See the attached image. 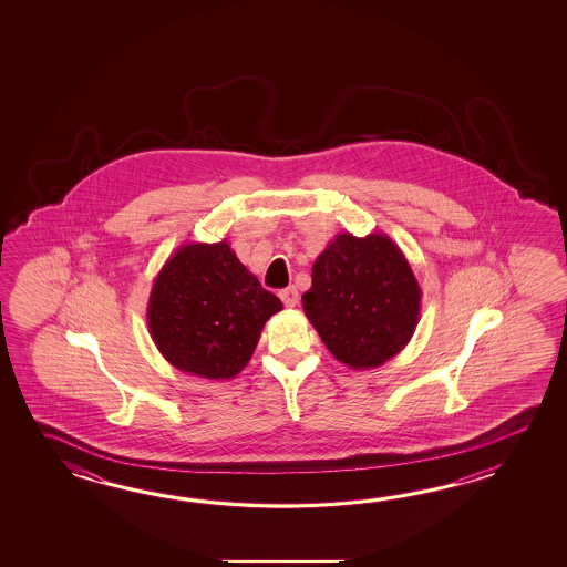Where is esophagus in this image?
Returning a JSON list of instances; mask_svg holds the SVG:
<instances>
[{"mask_svg":"<svg viewBox=\"0 0 567 567\" xmlns=\"http://www.w3.org/2000/svg\"><path fill=\"white\" fill-rule=\"evenodd\" d=\"M279 298L286 303V308H296V303L300 300V293H298V289L293 288V286H289V288L279 291Z\"/></svg>","mask_w":567,"mask_h":567,"instance_id":"1","label":"esophagus"}]
</instances>
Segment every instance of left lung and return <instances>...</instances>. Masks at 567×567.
Masks as SVG:
<instances>
[{
  "instance_id": "obj_1",
  "label": "left lung",
  "mask_w": 567,
  "mask_h": 567,
  "mask_svg": "<svg viewBox=\"0 0 567 567\" xmlns=\"http://www.w3.org/2000/svg\"><path fill=\"white\" fill-rule=\"evenodd\" d=\"M303 312L334 359L373 369L408 347L422 312V288L385 233H340L312 266Z\"/></svg>"
}]
</instances>
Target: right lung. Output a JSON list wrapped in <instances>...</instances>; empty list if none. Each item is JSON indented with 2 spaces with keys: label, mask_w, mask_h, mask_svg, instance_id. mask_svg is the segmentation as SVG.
<instances>
[{
  "label": "right lung",
  "mask_w": 567,
  "mask_h": 567,
  "mask_svg": "<svg viewBox=\"0 0 567 567\" xmlns=\"http://www.w3.org/2000/svg\"><path fill=\"white\" fill-rule=\"evenodd\" d=\"M281 308L229 243H184L154 279L145 318L172 367L217 381L241 373Z\"/></svg>",
  "instance_id": "add662e5"
}]
</instances>
